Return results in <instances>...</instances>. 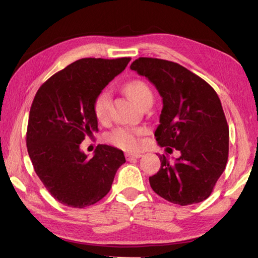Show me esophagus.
<instances>
[{
  "instance_id": "esophagus-1",
  "label": "esophagus",
  "mask_w": 258,
  "mask_h": 258,
  "mask_svg": "<svg viewBox=\"0 0 258 258\" xmlns=\"http://www.w3.org/2000/svg\"><path fill=\"white\" fill-rule=\"evenodd\" d=\"M125 157H126V159H127V160H131V159H139V158H141L142 155L139 154V152H126Z\"/></svg>"
}]
</instances>
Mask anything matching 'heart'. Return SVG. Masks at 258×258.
<instances>
[{
	"label": "heart",
	"mask_w": 258,
	"mask_h": 258,
	"mask_svg": "<svg viewBox=\"0 0 258 258\" xmlns=\"http://www.w3.org/2000/svg\"><path fill=\"white\" fill-rule=\"evenodd\" d=\"M123 89L125 93L137 102L139 106H142L147 100L152 99V92L147 83L142 80H131L126 82ZM111 94L109 91L103 90L94 99L93 111L97 119L104 121L108 119L109 110H110ZM145 133V130L139 127H117L107 135V140L111 145L121 148L125 150H134L140 146V137Z\"/></svg>",
	"instance_id": "1"
}]
</instances>
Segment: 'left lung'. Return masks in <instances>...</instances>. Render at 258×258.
<instances>
[{
  "mask_svg": "<svg viewBox=\"0 0 258 258\" xmlns=\"http://www.w3.org/2000/svg\"><path fill=\"white\" fill-rule=\"evenodd\" d=\"M131 69L147 77L163 98L155 132L158 145L181 152L174 163L159 156V171L149 177L152 190L181 206L204 202L229 156V126L220 98L203 78L172 61L139 58Z\"/></svg>",
  "mask_w": 258,
  "mask_h": 258,
  "instance_id": "left-lung-1",
  "label": "left lung"
}]
</instances>
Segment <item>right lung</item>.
<instances>
[{"instance_id": "1", "label": "right lung", "mask_w": 258, "mask_h": 258, "mask_svg": "<svg viewBox=\"0 0 258 258\" xmlns=\"http://www.w3.org/2000/svg\"><path fill=\"white\" fill-rule=\"evenodd\" d=\"M131 58H84L51 76L38 89L29 111L26 143L35 172L59 203L91 206L106 196L125 163L123 151L99 145L90 158L80 145L98 131L94 99Z\"/></svg>"}]
</instances>
